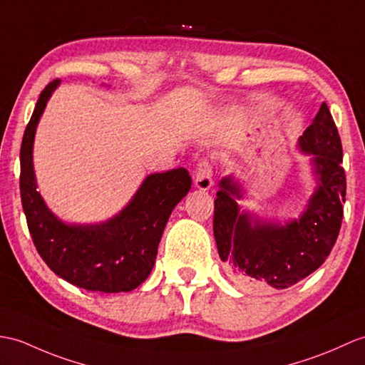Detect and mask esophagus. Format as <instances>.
Masks as SVG:
<instances>
[{
    "instance_id": "esophagus-1",
    "label": "esophagus",
    "mask_w": 365,
    "mask_h": 365,
    "mask_svg": "<svg viewBox=\"0 0 365 365\" xmlns=\"http://www.w3.org/2000/svg\"><path fill=\"white\" fill-rule=\"evenodd\" d=\"M194 185H196V188L200 191H207L213 186V168H211L208 162H200L197 165Z\"/></svg>"
}]
</instances>
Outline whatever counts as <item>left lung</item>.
Here are the masks:
<instances>
[{
	"instance_id": "1",
	"label": "left lung",
	"mask_w": 365,
	"mask_h": 365,
	"mask_svg": "<svg viewBox=\"0 0 365 365\" xmlns=\"http://www.w3.org/2000/svg\"><path fill=\"white\" fill-rule=\"evenodd\" d=\"M297 148L311 155L316 177V190L299 219L284 224L261 219L238 205L244 190L233 175L219 182L213 232L219 257L236 283L286 289L324 264L337 240L346 182L341 137L325 103Z\"/></svg>"
}]
</instances>
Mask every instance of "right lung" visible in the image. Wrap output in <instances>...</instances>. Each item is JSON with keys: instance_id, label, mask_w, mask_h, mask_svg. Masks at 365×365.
Listing matches in <instances>:
<instances>
[{"instance_id": "add662e5", "label": "right lung", "mask_w": 365, "mask_h": 365, "mask_svg": "<svg viewBox=\"0 0 365 365\" xmlns=\"http://www.w3.org/2000/svg\"><path fill=\"white\" fill-rule=\"evenodd\" d=\"M61 81L40 93L20 150V192L34 245L56 275L87 291L129 292L155 264L160 240L174 207L191 190L185 168L149 174L130 202L101 224H66L37 191L34 138L48 101Z\"/></svg>"}]
</instances>
